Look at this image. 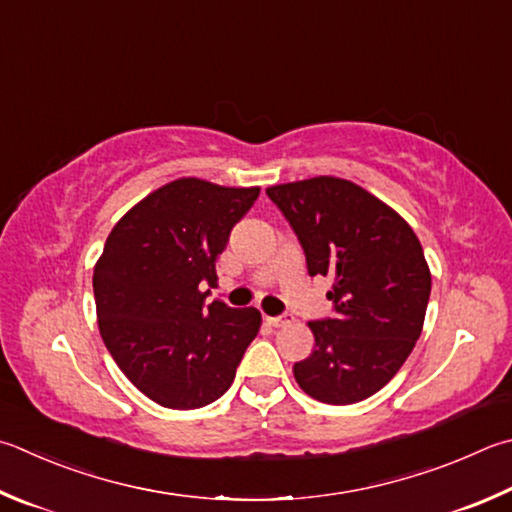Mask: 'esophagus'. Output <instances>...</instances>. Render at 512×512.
I'll return each mask as SVG.
<instances>
[{
	"mask_svg": "<svg viewBox=\"0 0 512 512\" xmlns=\"http://www.w3.org/2000/svg\"><path fill=\"white\" fill-rule=\"evenodd\" d=\"M266 322L271 324V327H286V324L293 322V315H291V313H284V315H266Z\"/></svg>",
	"mask_w": 512,
	"mask_h": 512,
	"instance_id": "34e87169",
	"label": "esophagus"
}]
</instances>
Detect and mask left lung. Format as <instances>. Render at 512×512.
Instances as JSON below:
<instances>
[{
    "instance_id": "8db88e82",
    "label": "left lung",
    "mask_w": 512,
    "mask_h": 512,
    "mask_svg": "<svg viewBox=\"0 0 512 512\" xmlns=\"http://www.w3.org/2000/svg\"><path fill=\"white\" fill-rule=\"evenodd\" d=\"M304 248L309 275L331 280L336 315L309 322L315 349L293 376L320 403L351 405L383 389L423 331L432 275L412 226L338 176L266 188Z\"/></svg>"
}]
</instances>
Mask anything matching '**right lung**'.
<instances>
[{
  "instance_id": "right-lung-1",
  "label": "right lung",
  "mask_w": 512,
  "mask_h": 512,
  "mask_svg": "<svg viewBox=\"0 0 512 512\" xmlns=\"http://www.w3.org/2000/svg\"><path fill=\"white\" fill-rule=\"evenodd\" d=\"M259 188L197 176L161 185L109 232L94 266L102 342L132 385L170 410L215 403L235 380L262 313L203 304L217 259Z\"/></svg>"
}]
</instances>
